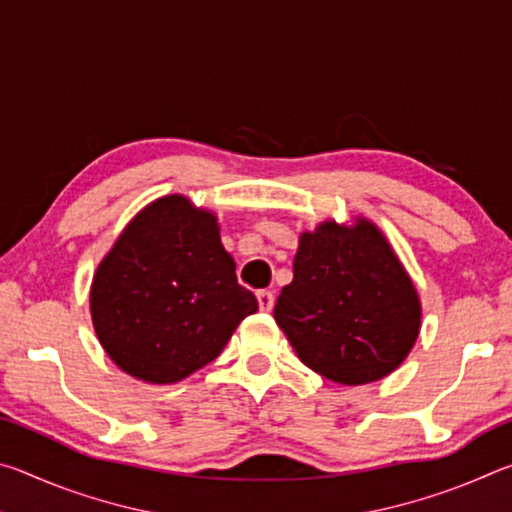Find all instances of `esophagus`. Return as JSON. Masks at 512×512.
<instances>
[{"label": "esophagus", "mask_w": 512, "mask_h": 512, "mask_svg": "<svg viewBox=\"0 0 512 512\" xmlns=\"http://www.w3.org/2000/svg\"><path fill=\"white\" fill-rule=\"evenodd\" d=\"M257 302H259V309H262V311H271L273 305H275L273 291H268V289L257 291Z\"/></svg>", "instance_id": "34e87169"}]
</instances>
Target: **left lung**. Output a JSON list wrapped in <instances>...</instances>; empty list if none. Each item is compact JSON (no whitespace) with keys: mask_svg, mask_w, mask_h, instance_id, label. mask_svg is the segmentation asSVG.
<instances>
[{"mask_svg":"<svg viewBox=\"0 0 512 512\" xmlns=\"http://www.w3.org/2000/svg\"><path fill=\"white\" fill-rule=\"evenodd\" d=\"M275 323L309 366L336 384L391 375L420 334V298L381 230L320 223L302 232L293 282L273 309Z\"/></svg>","mask_w":512,"mask_h":512,"instance_id":"obj_1","label":"left lung"}]
</instances>
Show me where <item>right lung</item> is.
<instances>
[{"label": "right lung", "instance_id": "add662e5", "mask_svg": "<svg viewBox=\"0 0 512 512\" xmlns=\"http://www.w3.org/2000/svg\"><path fill=\"white\" fill-rule=\"evenodd\" d=\"M90 311L121 370L176 384L219 357L257 298L237 282L216 216L171 194L146 205L101 259Z\"/></svg>", "mask_w": 512, "mask_h": 512}]
</instances>
